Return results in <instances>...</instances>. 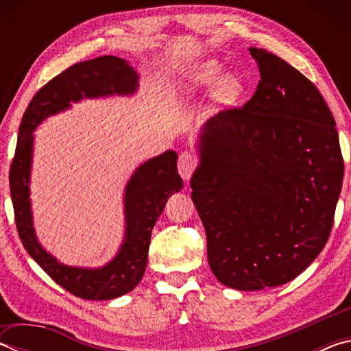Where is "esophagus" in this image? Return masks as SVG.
Segmentation results:
<instances>
[{
	"mask_svg": "<svg viewBox=\"0 0 351 351\" xmlns=\"http://www.w3.org/2000/svg\"><path fill=\"white\" fill-rule=\"evenodd\" d=\"M197 156H195L193 153L190 152H182L180 154V159H178V171H180V175L182 176V180L189 181L190 176L197 169Z\"/></svg>",
	"mask_w": 351,
	"mask_h": 351,
	"instance_id": "1",
	"label": "esophagus"
}]
</instances>
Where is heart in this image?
<instances>
[{"label": "heart", "instance_id": "b5f03b06", "mask_svg": "<svg viewBox=\"0 0 351 351\" xmlns=\"http://www.w3.org/2000/svg\"><path fill=\"white\" fill-rule=\"evenodd\" d=\"M219 77V68L217 63L207 62L199 64V66L192 71V74L189 77V85L193 90H206L217 83ZM241 91V83L235 75H224L221 80L218 82L215 96L221 102H229V100L235 99Z\"/></svg>", "mask_w": 351, "mask_h": 351}]
</instances>
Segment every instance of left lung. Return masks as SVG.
I'll list each match as a JSON object with an SVG mask.
<instances>
[{"label": "left lung", "mask_w": 351, "mask_h": 351, "mask_svg": "<svg viewBox=\"0 0 351 351\" xmlns=\"http://www.w3.org/2000/svg\"><path fill=\"white\" fill-rule=\"evenodd\" d=\"M249 51L260 69L257 90L241 108L206 122L190 187L213 276L258 291L291 282L324 249L343 159L317 88L283 58Z\"/></svg>", "instance_id": "left-lung-1"}]
</instances>
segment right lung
<instances>
[{
  "instance_id": "add662e5",
  "label": "right lung",
  "mask_w": 351,
  "mask_h": 351,
  "mask_svg": "<svg viewBox=\"0 0 351 351\" xmlns=\"http://www.w3.org/2000/svg\"><path fill=\"white\" fill-rule=\"evenodd\" d=\"M139 75L123 58L104 56L75 63L47 82L35 94L23 116L15 156L9 171L15 224L29 255L52 280L71 294L88 300H110L138 287L145 272L152 230L171 195L182 189L178 154L167 150L136 169L123 195L125 235L116 257L102 268H77L58 261L35 235L29 181H31L34 130L46 117L68 110L71 102L104 96H127L138 90Z\"/></svg>"
}]
</instances>
